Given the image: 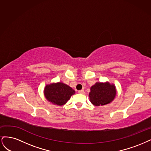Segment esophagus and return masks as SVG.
Wrapping results in <instances>:
<instances>
[{"label":"esophagus","mask_w":151,"mask_h":151,"mask_svg":"<svg viewBox=\"0 0 151 151\" xmlns=\"http://www.w3.org/2000/svg\"><path fill=\"white\" fill-rule=\"evenodd\" d=\"M79 93H80V94H84L85 93V91H84V90H79L78 91Z\"/></svg>","instance_id":"obj_1"}]
</instances>
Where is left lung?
Returning <instances> with one entry per match:
<instances>
[{
  "instance_id": "8db88e82",
  "label": "left lung",
  "mask_w": 151,
  "mask_h": 151,
  "mask_svg": "<svg viewBox=\"0 0 151 151\" xmlns=\"http://www.w3.org/2000/svg\"><path fill=\"white\" fill-rule=\"evenodd\" d=\"M116 86L110 82H96L91 86L89 99L95 106L107 105L112 101L116 96Z\"/></svg>"
}]
</instances>
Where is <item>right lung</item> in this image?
<instances>
[{"mask_svg": "<svg viewBox=\"0 0 151 151\" xmlns=\"http://www.w3.org/2000/svg\"><path fill=\"white\" fill-rule=\"evenodd\" d=\"M75 93V91L71 87L60 81L47 84L44 88L46 99L52 104L59 106L66 104Z\"/></svg>", "mask_w": 151, "mask_h": 151, "instance_id": "right-lung-1", "label": "right lung"}]
</instances>
